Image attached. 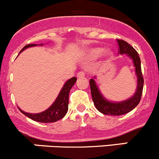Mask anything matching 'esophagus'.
Returning <instances> with one entry per match:
<instances>
[{
	"label": "esophagus",
	"instance_id": "obj_1",
	"mask_svg": "<svg viewBox=\"0 0 159 159\" xmlns=\"http://www.w3.org/2000/svg\"><path fill=\"white\" fill-rule=\"evenodd\" d=\"M85 76V73L84 72H83V71H80L77 73V75H76V76H77V78H80V77H83V76Z\"/></svg>",
	"mask_w": 159,
	"mask_h": 159
}]
</instances>
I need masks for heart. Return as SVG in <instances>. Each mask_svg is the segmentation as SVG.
<instances>
[{"mask_svg":"<svg viewBox=\"0 0 159 159\" xmlns=\"http://www.w3.org/2000/svg\"><path fill=\"white\" fill-rule=\"evenodd\" d=\"M100 54L102 57H105V58L108 59L113 57L114 52L109 48L103 49V50H102V48L99 47L88 48H86L85 50V55L87 57H89V58H95V57H97L98 56H99Z\"/></svg>","mask_w":159,"mask_h":159,"instance_id":"1","label":"heart"}]
</instances>
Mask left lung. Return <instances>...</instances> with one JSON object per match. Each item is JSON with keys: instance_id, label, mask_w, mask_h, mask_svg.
<instances>
[{"instance_id": "1", "label": "left lung", "mask_w": 159, "mask_h": 159, "mask_svg": "<svg viewBox=\"0 0 159 159\" xmlns=\"http://www.w3.org/2000/svg\"><path fill=\"white\" fill-rule=\"evenodd\" d=\"M117 41L119 45V54L121 55L127 54V56L133 61L135 67V73L137 77V86L136 92L130 98L122 102H111L103 96L96 84L95 80L96 78L95 76H94V79L90 80V88L94 105L98 111L106 115H122L134 109L140 102L144 83L141 70V61L137 52L125 41L120 39H117Z\"/></svg>"}]
</instances>
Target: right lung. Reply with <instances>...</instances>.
<instances>
[{
	"mask_svg": "<svg viewBox=\"0 0 159 159\" xmlns=\"http://www.w3.org/2000/svg\"><path fill=\"white\" fill-rule=\"evenodd\" d=\"M37 45H37V44H30V45H25L20 51V53L23 52L28 48L35 47V46ZM39 45H43V44H40ZM76 82V77H73L71 79L68 80L67 81H66V83L63 86L54 103L44 111L37 114H32L23 111L20 107H18L19 110L26 117H30V119L37 121V122L52 123L61 120V118H63L66 115V112H67L68 103H69V93Z\"/></svg>",
	"mask_w": 159,
	"mask_h": 159,
	"instance_id": "add662e5",
	"label": "right lung"
}]
</instances>
